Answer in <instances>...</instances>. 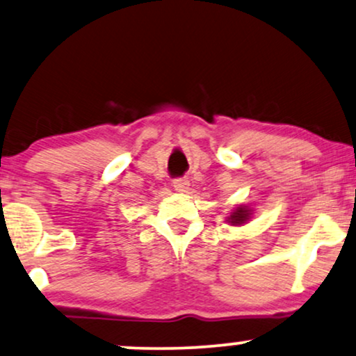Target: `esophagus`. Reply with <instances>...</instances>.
I'll list each match as a JSON object with an SVG mask.
<instances>
[{
	"mask_svg": "<svg viewBox=\"0 0 356 356\" xmlns=\"http://www.w3.org/2000/svg\"><path fill=\"white\" fill-rule=\"evenodd\" d=\"M172 186L177 192H186L188 188V181L187 179H175V181L172 182Z\"/></svg>",
	"mask_w": 356,
	"mask_h": 356,
	"instance_id": "1",
	"label": "esophagus"
}]
</instances>
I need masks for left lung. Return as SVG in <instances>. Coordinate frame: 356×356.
<instances>
[{"label":"left lung","instance_id":"1","mask_svg":"<svg viewBox=\"0 0 356 356\" xmlns=\"http://www.w3.org/2000/svg\"><path fill=\"white\" fill-rule=\"evenodd\" d=\"M250 215H252V213H250V210L248 207H238L236 208V210L231 213V216L227 218V221L231 222V225H234V226H238V225H244L245 221L249 220L250 218Z\"/></svg>","mask_w":356,"mask_h":356}]
</instances>
